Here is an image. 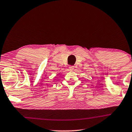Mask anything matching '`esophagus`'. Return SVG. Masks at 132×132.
Instances as JSON below:
<instances>
[{
    "mask_svg": "<svg viewBox=\"0 0 132 132\" xmlns=\"http://www.w3.org/2000/svg\"><path fill=\"white\" fill-rule=\"evenodd\" d=\"M69 70H70V71L73 70V69H74V66H69Z\"/></svg>",
    "mask_w": 132,
    "mask_h": 132,
    "instance_id": "34e87169",
    "label": "esophagus"
}]
</instances>
